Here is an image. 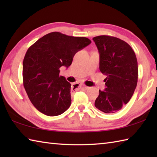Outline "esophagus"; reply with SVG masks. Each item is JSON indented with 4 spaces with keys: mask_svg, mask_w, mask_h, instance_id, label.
<instances>
[{
    "mask_svg": "<svg viewBox=\"0 0 157 157\" xmlns=\"http://www.w3.org/2000/svg\"><path fill=\"white\" fill-rule=\"evenodd\" d=\"M82 88H85V86H84L82 84H79V83H76L74 84L73 86V88L74 89V90H80Z\"/></svg>",
    "mask_w": 157,
    "mask_h": 157,
    "instance_id": "obj_1",
    "label": "esophagus"
}]
</instances>
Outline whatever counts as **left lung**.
<instances>
[{"mask_svg": "<svg viewBox=\"0 0 157 157\" xmlns=\"http://www.w3.org/2000/svg\"><path fill=\"white\" fill-rule=\"evenodd\" d=\"M100 54V71L106 75V88L99 90L94 105L105 113H115L128 103L138 83V61L128 43L113 36L93 38Z\"/></svg>", "mask_w": 157, "mask_h": 157, "instance_id": "1", "label": "left lung"}]
</instances>
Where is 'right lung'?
<instances>
[{
	"label": "right lung",
	"mask_w": 157,
	"mask_h": 157,
	"mask_svg": "<svg viewBox=\"0 0 157 157\" xmlns=\"http://www.w3.org/2000/svg\"><path fill=\"white\" fill-rule=\"evenodd\" d=\"M90 43L87 38L54 32L40 38L28 49L23 62V86L40 112L57 116L69 108L71 84L59 75V68L69 67L75 53Z\"/></svg>",
	"instance_id": "add662e5"
}]
</instances>
